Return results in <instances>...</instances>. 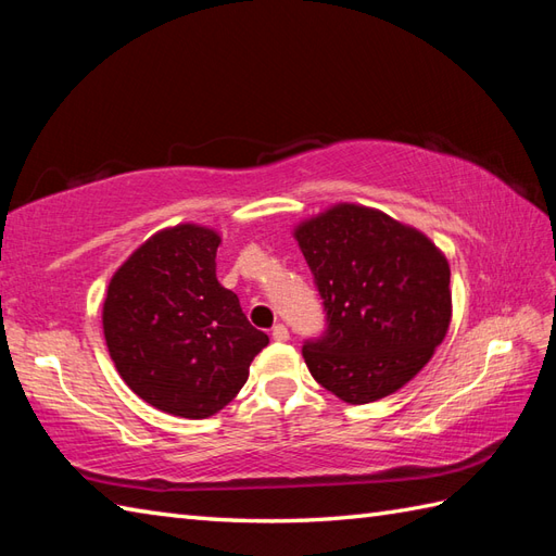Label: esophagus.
I'll return each instance as SVG.
<instances>
[{
	"label": "esophagus",
	"mask_w": 556,
	"mask_h": 556,
	"mask_svg": "<svg viewBox=\"0 0 556 556\" xmlns=\"http://www.w3.org/2000/svg\"><path fill=\"white\" fill-rule=\"evenodd\" d=\"M271 339H275V341H287L289 339V329L285 327V325H275V327H271Z\"/></svg>",
	"instance_id": "obj_1"
}]
</instances>
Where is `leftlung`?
Segmentation results:
<instances>
[{"instance_id": "obj_1", "label": "left lung", "mask_w": 556, "mask_h": 556, "mask_svg": "<svg viewBox=\"0 0 556 556\" xmlns=\"http://www.w3.org/2000/svg\"><path fill=\"white\" fill-rule=\"evenodd\" d=\"M320 291L327 332L303 358L327 392L370 404L413 380L452 323L444 253L380 210L339 203L293 229Z\"/></svg>"}]
</instances>
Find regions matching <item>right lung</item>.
Masks as SVG:
<instances>
[{
    "label": "right lung",
    "mask_w": 556,
    "mask_h": 556,
    "mask_svg": "<svg viewBox=\"0 0 556 556\" xmlns=\"http://www.w3.org/2000/svg\"><path fill=\"white\" fill-rule=\"evenodd\" d=\"M215 229L176 224L114 271L102 329L122 380L169 416L210 418L241 392L269 339L217 281Z\"/></svg>",
    "instance_id": "obj_1"
}]
</instances>
